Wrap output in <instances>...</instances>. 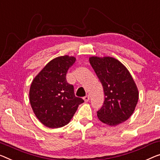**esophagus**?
<instances>
[{
	"label": "esophagus",
	"mask_w": 160,
	"mask_h": 160,
	"mask_svg": "<svg viewBox=\"0 0 160 160\" xmlns=\"http://www.w3.org/2000/svg\"><path fill=\"white\" fill-rule=\"evenodd\" d=\"M83 99H84V101H85V102H88V101H89V100H90V97H89V95H85V96L83 98Z\"/></svg>",
	"instance_id": "34e87169"
}]
</instances>
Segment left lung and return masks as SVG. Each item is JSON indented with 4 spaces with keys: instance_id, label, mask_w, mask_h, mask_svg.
<instances>
[{
    "instance_id": "1",
    "label": "left lung",
    "mask_w": 160,
    "mask_h": 160,
    "mask_svg": "<svg viewBox=\"0 0 160 160\" xmlns=\"http://www.w3.org/2000/svg\"><path fill=\"white\" fill-rule=\"evenodd\" d=\"M89 61L103 88L105 100L98 118L109 126H116L129 118L135 110L139 91L130 72L111 57H91Z\"/></svg>"
}]
</instances>
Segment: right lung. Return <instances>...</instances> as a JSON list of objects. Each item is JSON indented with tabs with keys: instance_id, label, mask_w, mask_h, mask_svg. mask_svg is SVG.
<instances>
[{
	"instance_id": "obj_1",
	"label": "right lung",
	"mask_w": 160,
	"mask_h": 160,
	"mask_svg": "<svg viewBox=\"0 0 160 160\" xmlns=\"http://www.w3.org/2000/svg\"><path fill=\"white\" fill-rule=\"evenodd\" d=\"M75 59L68 55L56 57L32 81L31 106L37 118L47 127L59 128L68 124L78 106L84 102L75 96L73 85L66 79L68 70Z\"/></svg>"
}]
</instances>
